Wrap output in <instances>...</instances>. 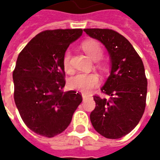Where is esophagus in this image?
<instances>
[{"instance_id": "esophagus-1", "label": "esophagus", "mask_w": 160, "mask_h": 160, "mask_svg": "<svg viewBox=\"0 0 160 160\" xmlns=\"http://www.w3.org/2000/svg\"><path fill=\"white\" fill-rule=\"evenodd\" d=\"M90 97H91V95H88V94H85V93H83L82 94V98H83V100H84V101Z\"/></svg>"}]
</instances>
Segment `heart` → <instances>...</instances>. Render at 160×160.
Segmentation results:
<instances>
[{"mask_svg": "<svg viewBox=\"0 0 160 160\" xmlns=\"http://www.w3.org/2000/svg\"><path fill=\"white\" fill-rule=\"evenodd\" d=\"M82 49L88 56L92 60H99L102 55L103 51L101 46L95 41H88L84 42ZM70 51L67 50L63 56V66L65 72H71L70 65ZM100 83V78L95 73H78L69 80V85L72 89L80 90L83 92H89L93 88L97 86Z\"/></svg>", "mask_w": 160, "mask_h": 160, "instance_id": "1", "label": "heart"}]
</instances>
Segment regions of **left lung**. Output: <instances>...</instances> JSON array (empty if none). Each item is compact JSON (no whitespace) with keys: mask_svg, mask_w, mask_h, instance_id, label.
I'll list each match as a JSON object with an SVG mask.
<instances>
[{"mask_svg":"<svg viewBox=\"0 0 160 160\" xmlns=\"http://www.w3.org/2000/svg\"><path fill=\"white\" fill-rule=\"evenodd\" d=\"M105 46L110 60V74L101 87L109 99L94 96L90 113L94 129L108 139H119L139 124L145 109L147 79L143 61L130 42L109 29H84Z\"/></svg>","mask_w":160,"mask_h":160,"instance_id":"8db88e82","label":"left lung"}]
</instances>
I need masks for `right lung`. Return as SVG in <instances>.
<instances>
[{
  "label": "right lung",
  "mask_w": 160,
  "mask_h": 160,
  "mask_svg": "<svg viewBox=\"0 0 160 160\" xmlns=\"http://www.w3.org/2000/svg\"><path fill=\"white\" fill-rule=\"evenodd\" d=\"M81 29L42 31L19 54L13 71L14 100L29 129L51 138L71 122L82 96L63 91V56L70 44L82 35Z\"/></svg>",
  "instance_id": "right-lung-1"
}]
</instances>
